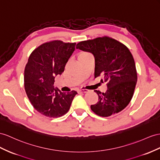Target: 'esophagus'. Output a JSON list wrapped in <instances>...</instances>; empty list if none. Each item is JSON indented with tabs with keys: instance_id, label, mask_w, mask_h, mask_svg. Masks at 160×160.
I'll list each match as a JSON object with an SVG mask.
<instances>
[{
	"instance_id": "1",
	"label": "esophagus",
	"mask_w": 160,
	"mask_h": 160,
	"mask_svg": "<svg viewBox=\"0 0 160 160\" xmlns=\"http://www.w3.org/2000/svg\"><path fill=\"white\" fill-rule=\"evenodd\" d=\"M79 91L81 92L85 93V92H87L88 91V90H87V89H80Z\"/></svg>"
}]
</instances>
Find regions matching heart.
<instances>
[{
	"label": "heart",
	"mask_w": 160,
	"mask_h": 160,
	"mask_svg": "<svg viewBox=\"0 0 160 160\" xmlns=\"http://www.w3.org/2000/svg\"><path fill=\"white\" fill-rule=\"evenodd\" d=\"M83 54H84V53H83Z\"/></svg>",
	"instance_id": "1"
}]
</instances>
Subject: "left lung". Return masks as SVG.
Segmentation results:
<instances>
[{
    "label": "left lung",
    "instance_id": "obj_1",
    "mask_svg": "<svg viewBox=\"0 0 160 160\" xmlns=\"http://www.w3.org/2000/svg\"><path fill=\"white\" fill-rule=\"evenodd\" d=\"M76 48L92 53L95 60V78L103 76L108 83L105 92L95 91L99 101L91 105L92 111L101 117L121 112L132 99L137 82L136 66L129 49L108 36L82 41Z\"/></svg>",
    "mask_w": 160,
    "mask_h": 160
}]
</instances>
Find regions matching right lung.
I'll list each match as a JSON object with an SVG mask.
<instances>
[{"label": "right lung", "instance_id": "right-lung-1", "mask_svg": "<svg viewBox=\"0 0 160 160\" xmlns=\"http://www.w3.org/2000/svg\"><path fill=\"white\" fill-rule=\"evenodd\" d=\"M76 42H45L31 53L24 71V87L32 106L42 115L59 118L68 111L77 92H62L54 88L55 78L64 72Z\"/></svg>", "mask_w": 160, "mask_h": 160}]
</instances>
